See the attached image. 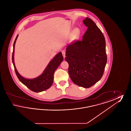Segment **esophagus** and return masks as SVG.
<instances>
[{
    "label": "esophagus",
    "instance_id": "esophagus-1",
    "mask_svg": "<svg viewBox=\"0 0 131 131\" xmlns=\"http://www.w3.org/2000/svg\"><path fill=\"white\" fill-rule=\"evenodd\" d=\"M62 53V55L63 56V57H64V58H65V54H66V52H65V51L63 50Z\"/></svg>",
    "mask_w": 131,
    "mask_h": 131
}]
</instances>
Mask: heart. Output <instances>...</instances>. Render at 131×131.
Returning a JSON list of instances; mask_svg holds the SVG:
<instances>
[{"label": "heart", "mask_w": 131, "mask_h": 131, "mask_svg": "<svg viewBox=\"0 0 131 131\" xmlns=\"http://www.w3.org/2000/svg\"><path fill=\"white\" fill-rule=\"evenodd\" d=\"M80 35V31L78 29H75L74 30L73 33V37L74 39H77L79 37Z\"/></svg>", "instance_id": "heart-1"}]
</instances>
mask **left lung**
Returning <instances> with one entry per match:
<instances>
[{
	"label": "left lung",
	"mask_w": 131,
	"mask_h": 131,
	"mask_svg": "<svg viewBox=\"0 0 131 131\" xmlns=\"http://www.w3.org/2000/svg\"><path fill=\"white\" fill-rule=\"evenodd\" d=\"M87 29L81 40L69 45L65 60L73 82L80 86L89 88L102 78L107 62L105 38L91 19L83 20Z\"/></svg>",
	"instance_id": "1"
}]
</instances>
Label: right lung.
<instances>
[{
  "instance_id": "add662e5",
  "label": "right lung",
  "mask_w": 131,
  "mask_h": 131,
  "mask_svg": "<svg viewBox=\"0 0 131 131\" xmlns=\"http://www.w3.org/2000/svg\"><path fill=\"white\" fill-rule=\"evenodd\" d=\"M18 35L15 39L13 44V51L12 53V62L15 71L19 81L28 87L31 91L35 92H40L49 88L53 81V75L56 69L59 66L63 60L62 54L59 52L49 63L43 73L37 78L34 79H26L19 75L15 65L14 61V54L15 45Z\"/></svg>"
}]
</instances>
